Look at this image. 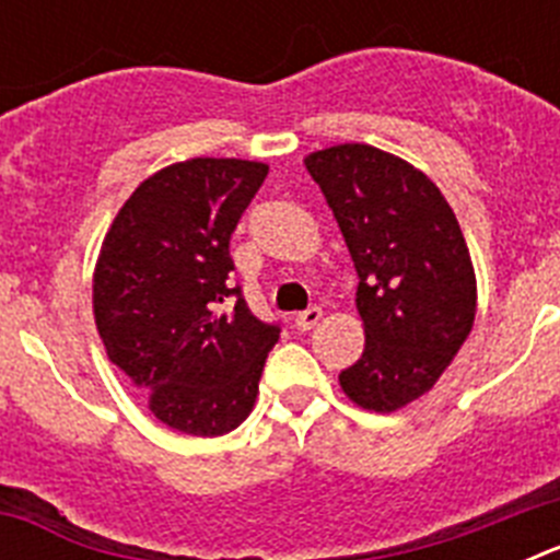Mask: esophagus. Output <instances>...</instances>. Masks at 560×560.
<instances>
[{"label": "esophagus", "mask_w": 560, "mask_h": 560, "mask_svg": "<svg viewBox=\"0 0 560 560\" xmlns=\"http://www.w3.org/2000/svg\"><path fill=\"white\" fill-rule=\"evenodd\" d=\"M319 319H323V311H319V308H316V305H314V308L300 311V314H296V319H294V325H296V328H300V330H311L316 323H319Z\"/></svg>", "instance_id": "obj_1"}]
</instances>
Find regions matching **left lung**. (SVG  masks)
Listing matches in <instances>:
<instances>
[{
  "label": "left lung",
  "instance_id": "1",
  "mask_svg": "<svg viewBox=\"0 0 560 560\" xmlns=\"http://www.w3.org/2000/svg\"><path fill=\"white\" fill-rule=\"evenodd\" d=\"M305 167L359 275L368 341L339 384L359 407L395 412L434 387L471 334L477 280L463 230L438 185L393 153L348 142Z\"/></svg>",
  "mask_w": 560,
  "mask_h": 560
}]
</instances>
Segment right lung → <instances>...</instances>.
<instances>
[{"label":"right lung","instance_id":"obj_1","mask_svg":"<svg viewBox=\"0 0 560 560\" xmlns=\"http://www.w3.org/2000/svg\"><path fill=\"white\" fill-rule=\"evenodd\" d=\"M269 167L187 160L153 173L117 212L95 269L108 359L176 432L219 438L255 404L280 323L249 311L230 241Z\"/></svg>","mask_w":560,"mask_h":560}]
</instances>
